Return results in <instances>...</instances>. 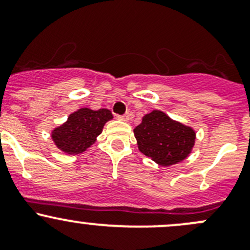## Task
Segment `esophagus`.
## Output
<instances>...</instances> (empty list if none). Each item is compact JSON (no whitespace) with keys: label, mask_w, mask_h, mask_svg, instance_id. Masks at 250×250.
Wrapping results in <instances>:
<instances>
[{"label":"esophagus","mask_w":250,"mask_h":250,"mask_svg":"<svg viewBox=\"0 0 250 250\" xmlns=\"http://www.w3.org/2000/svg\"><path fill=\"white\" fill-rule=\"evenodd\" d=\"M131 118H132V114H131V113H127L126 115H118V119L123 120V122H128Z\"/></svg>","instance_id":"obj_1"}]
</instances>
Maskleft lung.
I'll return each mask as SVG.
<instances>
[{
  "label": "left lung",
  "mask_w": 250,
  "mask_h": 250,
  "mask_svg": "<svg viewBox=\"0 0 250 250\" xmlns=\"http://www.w3.org/2000/svg\"><path fill=\"white\" fill-rule=\"evenodd\" d=\"M133 133L140 152L165 167L187 159L196 143L193 127L171 119L158 109L143 115Z\"/></svg>",
  "instance_id": "1"
}]
</instances>
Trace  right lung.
<instances>
[{
	"label": "right lung",
	"mask_w": 250,
	"mask_h": 250,
	"mask_svg": "<svg viewBox=\"0 0 250 250\" xmlns=\"http://www.w3.org/2000/svg\"><path fill=\"white\" fill-rule=\"evenodd\" d=\"M112 119V112L105 108L98 110L80 108L71 113L65 123L52 130V141L63 153L80 154L97 141L105 123Z\"/></svg>",
	"instance_id": "obj_1"
}]
</instances>
